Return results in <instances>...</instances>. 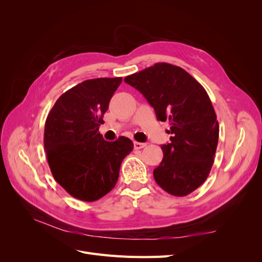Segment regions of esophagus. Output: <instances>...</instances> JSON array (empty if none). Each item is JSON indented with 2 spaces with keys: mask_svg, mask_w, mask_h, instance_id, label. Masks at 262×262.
Masks as SVG:
<instances>
[{
  "mask_svg": "<svg viewBox=\"0 0 262 262\" xmlns=\"http://www.w3.org/2000/svg\"><path fill=\"white\" fill-rule=\"evenodd\" d=\"M145 146H146L145 143H141V142H134V148L136 149H141Z\"/></svg>",
  "mask_w": 262,
  "mask_h": 262,
  "instance_id": "1",
  "label": "esophagus"
}]
</instances>
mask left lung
<instances>
[{"mask_svg":"<svg viewBox=\"0 0 262 262\" xmlns=\"http://www.w3.org/2000/svg\"><path fill=\"white\" fill-rule=\"evenodd\" d=\"M155 110L158 121H169L170 142L153 171L166 192L185 196L207 180L219 142L220 126L209 95L184 69L156 63L124 77Z\"/></svg>","mask_w":262,"mask_h":262,"instance_id":"8db88e82","label":"left lung"}]
</instances>
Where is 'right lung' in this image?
<instances>
[{
    "mask_svg": "<svg viewBox=\"0 0 262 262\" xmlns=\"http://www.w3.org/2000/svg\"><path fill=\"white\" fill-rule=\"evenodd\" d=\"M121 77L87 80L67 91L47 117L43 144L52 176L78 200L93 202L112 191L132 141L107 142L100 134L105 113Z\"/></svg>",
    "mask_w": 262,
    "mask_h": 262,
    "instance_id": "right-lung-1",
    "label": "right lung"
}]
</instances>
